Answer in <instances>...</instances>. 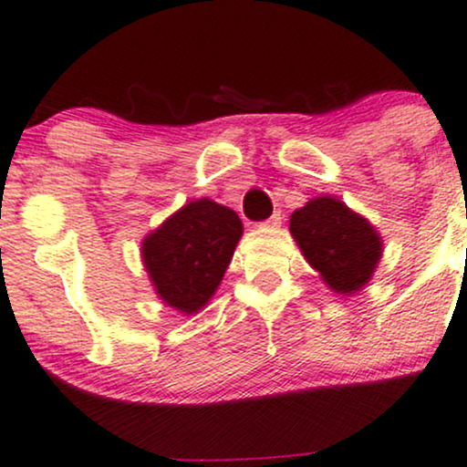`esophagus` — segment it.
I'll return each instance as SVG.
<instances>
[{
  "label": "esophagus",
  "mask_w": 467,
  "mask_h": 467,
  "mask_svg": "<svg viewBox=\"0 0 467 467\" xmlns=\"http://www.w3.org/2000/svg\"><path fill=\"white\" fill-rule=\"evenodd\" d=\"M281 221H284V214H281V212H275V214L270 216L268 221H264L262 224H264V227H279Z\"/></svg>",
  "instance_id": "1"
}]
</instances>
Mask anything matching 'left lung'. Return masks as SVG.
<instances>
[{
	"mask_svg": "<svg viewBox=\"0 0 467 467\" xmlns=\"http://www.w3.org/2000/svg\"><path fill=\"white\" fill-rule=\"evenodd\" d=\"M290 232L305 260L339 295L366 285L381 260V238L372 224L337 199L309 201L290 216Z\"/></svg>",
	"mask_w": 467,
	"mask_h": 467,
	"instance_id": "obj_1",
	"label": "left lung"
}]
</instances>
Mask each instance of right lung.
<instances>
[{
    "label": "right lung",
    "instance_id": "obj_1",
    "mask_svg": "<svg viewBox=\"0 0 467 467\" xmlns=\"http://www.w3.org/2000/svg\"><path fill=\"white\" fill-rule=\"evenodd\" d=\"M243 235L229 207L210 199L183 205L142 243V260L155 292L183 314L199 312L221 284Z\"/></svg>",
    "mask_w": 467,
    "mask_h": 467
}]
</instances>
